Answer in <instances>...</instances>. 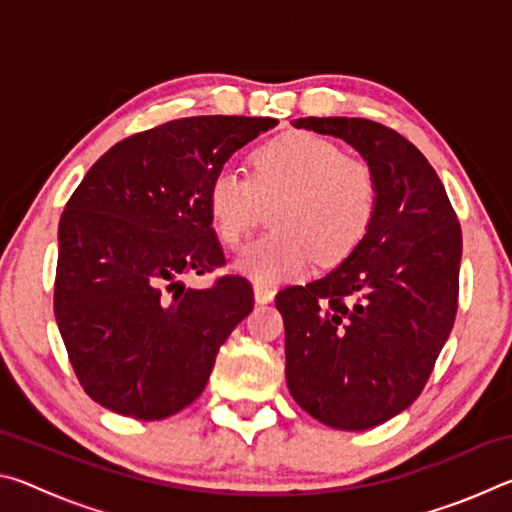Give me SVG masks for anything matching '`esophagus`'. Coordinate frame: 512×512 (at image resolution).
Wrapping results in <instances>:
<instances>
[{"instance_id": "esophagus-1", "label": "esophagus", "mask_w": 512, "mask_h": 512, "mask_svg": "<svg viewBox=\"0 0 512 512\" xmlns=\"http://www.w3.org/2000/svg\"><path fill=\"white\" fill-rule=\"evenodd\" d=\"M275 298V289H271V287H266V284H262V282H255V300L257 302H271Z\"/></svg>"}]
</instances>
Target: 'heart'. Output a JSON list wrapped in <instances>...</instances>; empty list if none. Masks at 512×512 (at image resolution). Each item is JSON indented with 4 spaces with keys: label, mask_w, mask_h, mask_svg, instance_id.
<instances>
[{
    "label": "heart",
    "mask_w": 512,
    "mask_h": 512,
    "mask_svg": "<svg viewBox=\"0 0 512 512\" xmlns=\"http://www.w3.org/2000/svg\"><path fill=\"white\" fill-rule=\"evenodd\" d=\"M250 178L223 167L207 187L216 235L237 248L273 207L275 232L257 239L237 268L257 282L305 275L316 262L339 264L370 235L379 214V173L327 137L296 131L250 153Z\"/></svg>",
    "instance_id": "heart-1"
}]
</instances>
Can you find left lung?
<instances>
[{"instance_id": "8db88e82", "label": "left lung", "mask_w": 512, "mask_h": 512, "mask_svg": "<svg viewBox=\"0 0 512 512\" xmlns=\"http://www.w3.org/2000/svg\"><path fill=\"white\" fill-rule=\"evenodd\" d=\"M293 126L341 137L379 173L366 241L275 296L293 400L327 427L363 431L409 409L431 377L456 320L461 223L438 173L393 128L359 117Z\"/></svg>"}]
</instances>
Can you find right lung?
I'll return each instance as SVG.
<instances>
[{
	"label": "right lung",
	"instance_id": "add662e5",
	"mask_svg": "<svg viewBox=\"0 0 512 512\" xmlns=\"http://www.w3.org/2000/svg\"><path fill=\"white\" fill-rule=\"evenodd\" d=\"M277 124L185 117L117 142L74 189L58 225L54 314L76 379L94 402L135 420L192 404L216 354L253 309V287L225 264L207 210L214 173Z\"/></svg>",
	"mask_w": 512,
	"mask_h": 512
}]
</instances>
